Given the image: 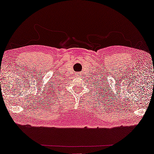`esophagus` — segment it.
Listing matches in <instances>:
<instances>
[{"label": "esophagus", "mask_w": 154, "mask_h": 154, "mask_svg": "<svg viewBox=\"0 0 154 154\" xmlns=\"http://www.w3.org/2000/svg\"><path fill=\"white\" fill-rule=\"evenodd\" d=\"M77 76L79 77H82V72H77Z\"/></svg>", "instance_id": "1"}]
</instances>
